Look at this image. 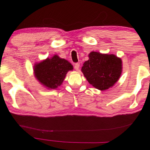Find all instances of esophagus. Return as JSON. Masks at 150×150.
Returning a JSON list of instances; mask_svg holds the SVG:
<instances>
[{"mask_svg": "<svg viewBox=\"0 0 150 150\" xmlns=\"http://www.w3.org/2000/svg\"><path fill=\"white\" fill-rule=\"evenodd\" d=\"M74 68H75V69L76 70H78L79 68H80V63H75V65H74Z\"/></svg>", "mask_w": 150, "mask_h": 150, "instance_id": "esophagus-1", "label": "esophagus"}]
</instances>
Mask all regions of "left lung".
I'll use <instances>...</instances> for the list:
<instances>
[{
    "instance_id": "left-lung-1",
    "label": "left lung",
    "mask_w": 150,
    "mask_h": 150,
    "mask_svg": "<svg viewBox=\"0 0 150 150\" xmlns=\"http://www.w3.org/2000/svg\"><path fill=\"white\" fill-rule=\"evenodd\" d=\"M84 63L82 72L92 86L99 90L112 87L122 72V61L115 55L91 52Z\"/></svg>"
}]
</instances>
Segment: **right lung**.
I'll list each match as a JSON object with an SVG mask.
<instances>
[{"instance_id": "add662e5", "label": "right lung", "mask_w": 150, "mask_h": 150, "mask_svg": "<svg viewBox=\"0 0 150 150\" xmlns=\"http://www.w3.org/2000/svg\"><path fill=\"white\" fill-rule=\"evenodd\" d=\"M73 68L68 61L55 55L36 65L34 70L36 77L43 85L55 89L61 85L68 70Z\"/></svg>"}]
</instances>
